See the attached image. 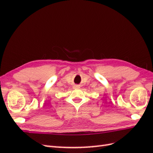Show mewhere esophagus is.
Segmentation results:
<instances>
[{"mask_svg": "<svg viewBox=\"0 0 153 153\" xmlns=\"http://www.w3.org/2000/svg\"><path fill=\"white\" fill-rule=\"evenodd\" d=\"M76 88H79V86H76Z\"/></svg>", "mask_w": 153, "mask_h": 153, "instance_id": "obj_1", "label": "esophagus"}]
</instances>
